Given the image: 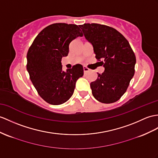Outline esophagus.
Segmentation results:
<instances>
[{
    "label": "esophagus",
    "instance_id": "obj_1",
    "mask_svg": "<svg viewBox=\"0 0 158 158\" xmlns=\"http://www.w3.org/2000/svg\"><path fill=\"white\" fill-rule=\"evenodd\" d=\"M83 70H84V72H88V71H90V69L86 67V66H84V67H83Z\"/></svg>",
    "mask_w": 158,
    "mask_h": 158
}]
</instances>
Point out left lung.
<instances>
[{"label":"left lung","instance_id":"1","mask_svg":"<svg viewBox=\"0 0 158 158\" xmlns=\"http://www.w3.org/2000/svg\"><path fill=\"white\" fill-rule=\"evenodd\" d=\"M86 40L93 47L95 57L105 68L102 74L90 83L93 97L109 104L124 94L135 74L136 58L128 41L110 27L97 23L79 25Z\"/></svg>","mask_w":158,"mask_h":158}]
</instances>
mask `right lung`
I'll use <instances>...</instances> for the list:
<instances>
[{
  "instance_id": "1",
  "label": "right lung",
  "mask_w": 158,
  "mask_h": 158,
  "mask_svg": "<svg viewBox=\"0 0 158 158\" xmlns=\"http://www.w3.org/2000/svg\"><path fill=\"white\" fill-rule=\"evenodd\" d=\"M78 25L54 23L37 35L27 54V70L38 94L53 105L66 102L74 93L76 82L84 74L81 64L62 70L61 58L68 56L69 45L82 37Z\"/></svg>"
}]
</instances>
